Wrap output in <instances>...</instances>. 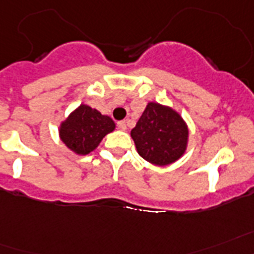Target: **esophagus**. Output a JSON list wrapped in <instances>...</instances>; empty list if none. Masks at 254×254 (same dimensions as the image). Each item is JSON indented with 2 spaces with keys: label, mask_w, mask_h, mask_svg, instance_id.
<instances>
[{
  "label": "esophagus",
  "mask_w": 254,
  "mask_h": 254,
  "mask_svg": "<svg viewBox=\"0 0 254 254\" xmlns=\"http://www.w3.org/2000/svg\"><path fill=\"white\" fill-rule=\"evenodd\" d=\"M117 126H118V128L122 129V131H126V129H127V125H126V121H121V122L117 123Z\"/></svg>",
  "instance_id": "esophagus-1"
}]
</instances>
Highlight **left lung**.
<instances>
[{
  "instance_id": "left-lung-1",
  "label": "left lung",
  "mask_w": 254,
  "mask_h": 254,
  "mask_svg": "<svg viewBox=\"0 0 254 254\" xmlns=\"http://www.w3.org/2000/svg\"><path fill=\"white\" fill-rule=\"evenodd\" d=\"M131 136L140 156L148 162L166 166L183 156L188 128L173 109L149 102L132 128Z\"/></svg>"
}]
</instances>
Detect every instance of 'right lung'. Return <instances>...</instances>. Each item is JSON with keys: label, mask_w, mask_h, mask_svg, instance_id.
<instances>
[{"label": "right lung", "mask_w": 254, "mask_h": 254, "mask_svg": "<svg viewBox=\"0 0 254 254\" xmlns=\"http://www.w3.org/2000/svg\"><path fill=\"white\" fill-rule=\"evenodd\" d=\"M114 128L115 125L110 117H105L87 105H80L62 123L60 135L72 152L88 154L96 149L104 136Z\"/></svg>", "instance_id": "obj_1"}]
</instances>
